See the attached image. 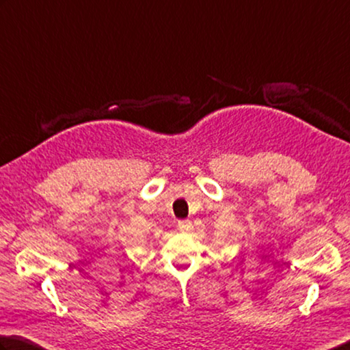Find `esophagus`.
Returning <instances> with one entry per match:
<instances>
[{
    "label": "esophagus",
    "mask_w": 350,
    "mask_h": 350,
    "mask_svg": "<svg viewBox=\"0 0 350 350\" xmlns=\"http://www.w3.org/2000/svg\"><path fill=\"white\" fill-rule=\"evenodd\" d=\"M177 228H179L180 232H189L193 230V225L189 224V221H179V225H177Z\"/></svg>",
    "instance_id": "obj_1"
}]
</instances>
